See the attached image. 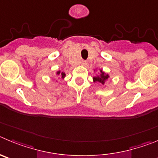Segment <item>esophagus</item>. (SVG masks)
<instances>
[{
    "label": "esophagus",
    "instance_id": "esophagus-1",
    "mask_svg": "<svg viewBox=\"0 0 158 158\" xmlns=\"http://www.w3.org/2000/svg\"><path fill=\"white\" fill-rule=\"evenodd\" d=\"M86 64H87V62L86 60H82L81 61V65H82V66H86Z\"/></svg>",
    "mask_w": 158,
    "mask_h": 158
}]
</instances>
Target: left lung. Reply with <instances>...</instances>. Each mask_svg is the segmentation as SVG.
Wrapping results in <instances>:
<instances>
[{"label": "left lung", "instance_id": "1", "mask_svg": "<svg viewBox=\"0 0 158 158\" xmlns=\"http://www.w3.org/2000/svg\"><path fill=\"white\" fill-rule=\"evenodd\" d=\"M94 71H97L95 69ZM100 71V73L98 75H97V76H94L93 78V82H98V83H101L102 85H105L106 81L109 79V74L106 73L105 72H103L102 69H99Z\"/></svg>", "mask_w": 158, "mask_h": 158}]
</instances>
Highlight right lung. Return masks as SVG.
<instances>
[{"instance_id":"right-lung-1","label":"right lung","mask_w":158,"mask_h":158,"mask_svg":"<svg viewBox=\"0 0 158 158\" xmlns=\"http://www.w3.org/2000/svg\"><path fill=\"white\" fill-rule=\"evenodd\" d=\"M56 76H59L60 79H64L65 76H66V74H65L64 72H60V70L56 71Z\"/></svg>"}]
</instances>
